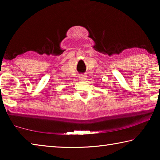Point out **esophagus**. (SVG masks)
I'll use <instances>...</instances> for the list:
<instances>
[{
	"mask_svg": "<svg viewBox=\"0 0 160 160\" xmlns=\"http://www.w3.org/2000/svg\"><path fill=\"white\" fill-rule=\"evenodd\" d=\"M79 79L80 80H85L86 79V75H83V74H81L79 75Z\"/></svg>",
	"mask_w": 160,
	"mask_h": 160,
	"instance_id": "34e87169",
	"label": "esophagus"
}]
</instances>
